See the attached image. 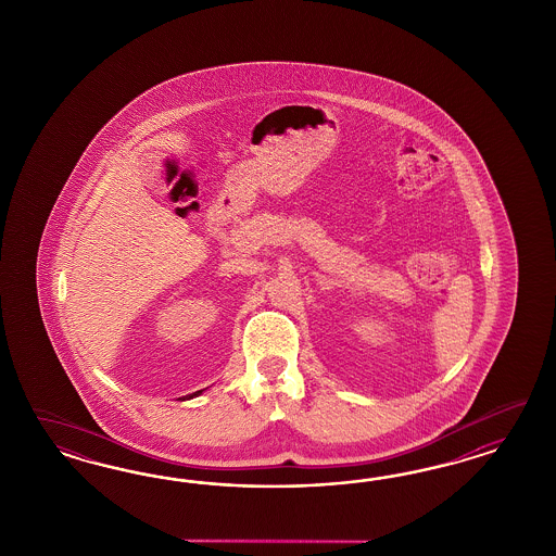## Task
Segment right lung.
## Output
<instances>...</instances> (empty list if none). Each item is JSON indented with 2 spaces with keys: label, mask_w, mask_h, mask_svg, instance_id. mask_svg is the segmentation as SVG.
<instances>
[{
  "label": "right lung",
  "mask_w": 556,
  "mask_h": 556,
  "mask_svg": "<svg viewBox=\"0 0 556 556\" xmlns=\"http://www.w3.org/2000/svg\"><path fill=\"white\" fill-rule=\"evenodd\" d=\"M200 393H202V391H195V393H193V395H200ZM193 395H191V397H193Z\"/></svg>",
  "instance_id": "obj_1"
}]
</instances>
